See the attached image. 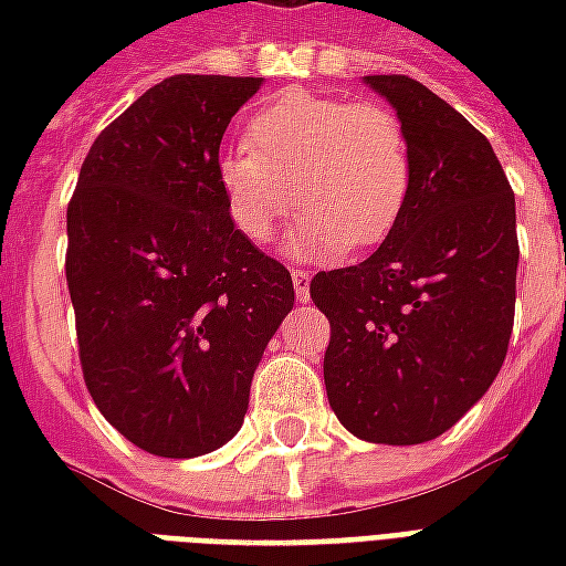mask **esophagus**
<instances>
[{"label":"esophagus","instance_id":"esophagus-1","mask_svg":"<svg viewBox=\"0 0 566 566\" xmlns=\"http://www.w3.org/2000/svg\"><path fill=\"white\" fill-rule=\"evenodd\" d=\"M291 282H294V294L300 303H308V284H312V275L306 270L291 272Z\"/></svg>","mask_w":566,"mask_h":566}]
</instances>
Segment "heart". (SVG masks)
<instances>
[{
  "label": "heart",
  "instance_id": "b5f03b06",
  "mask_svg": "<svg viewBox=\"0 0 566 566\" xmlns=\"http://www.w3.org/2000/svg\"><path fill=\"white\" fill-rule=\"evenodd\" d=\"M245 145L218 160V187L235 230L258 245L279 235L294 206L306 209L296 254L376 245L409 197V145L385 105L287 91L254 112Z\"/></svg>",
  "mask_w": 566,
  "mask_h": 566
}]
</instances>
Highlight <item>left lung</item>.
<instances>
[{"mask_svg":"<svg viewBox=\"0 0 566 566\" xmlns=\"http://www.w3.org/2000/svg\"><path fill=\"white\" fill-rule=\"evenodd\" d=\"M406 133L400 218L357 266L318 272L331 321L324 385L348 433L381 446L437 439L497 379L515 315V197L497 154L446 99L406 75H367Z\"/></svg>","mask_w":566,"mask_h":566,"instance_id":"8db88e82","label":"left lung"}]
</instances>
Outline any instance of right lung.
Instances as JSON below:
<instances>
[{"instance_id":"right-lung-1","label":"right lung","mask_w":566,"mask_h":566,"mask_svg":"<svg viewBox=\"0 0 566 566\" xmlns=\"http://www.w3.org/2000/svg\"><path fill=\"white\" fill-rule=\"evenodd\" d=\"M263 78L172 75L99 133L69 202L66 282L84 381L157 458L235 437L294 282L235 230L218 150Z\"/></svg>"}]
</instances>
